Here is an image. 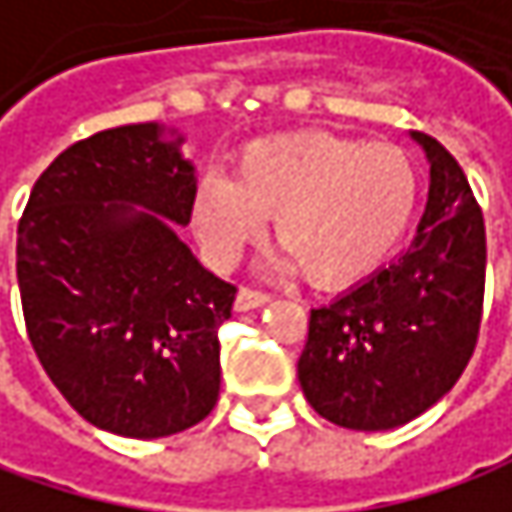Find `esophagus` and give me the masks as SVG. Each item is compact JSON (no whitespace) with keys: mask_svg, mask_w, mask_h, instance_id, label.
<instances>
[{"mask_svg":"<svg viewBox=\"0 0 512 512\" xmlns=\"http://www.w3.org/2000/svg\"><path fill=\"white\" fill-rule=\"evenodd\" d=\"M264 303H270V294L267 291H258V288H239V294H236V312L258 309Z\"/></svg>","mask_w":512,"mask_h":512,"instance_id":"esophagus-1","label":"esophagus"}]
</instances>
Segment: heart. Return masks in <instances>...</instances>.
Instances as JSON below:
<instances>
[{
	"label": "heart",
	"mask_w": 512,
	"mask_h": 512,
	"mask_svg": "<svg viewBox=\"0 0 512 512\" xmlns=\"http://www.w3.org/2000/svg\"><path fill=\"white\" fill-rule=\"evenodd\" d=\"M420 203V170L405 146L330 131L261 137L236 155L233 179L206 176L191 224L218 264H233L273 215L282 270L339 291L375 276L405 239Z\"/></svg>",
	"instance_id": "1"
}]
</instances>
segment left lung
<instances>
[{
  "instance_id": "left-lung-1",
  "label": "left lung",
  "mask_w": 512,
  "mask_h": 512,
  "mask_svg": "<svg viewBox=\"0 0 512 512\" xmlns=\"http://www.w3.org/2000/svg\"><path fill=\"white\" fill-rule=\"evenodd\" d=\"M432 164L426 212L396 264L312 309L297 375L330 423L384 432L429 411L474 357L486 291V224L459 161L414 131Z\"/></svg>"
}]
</instances>
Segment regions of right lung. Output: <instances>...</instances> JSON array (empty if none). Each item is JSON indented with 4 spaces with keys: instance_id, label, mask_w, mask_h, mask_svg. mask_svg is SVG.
<instances>
[{
    "instance_id": "obj_1",
    "label": "right lung",
    "mask_w": 512,
    "mask_h": 512,
    "mask_svg": "<svg viewBox=\"0 0 512 512\" xmlns=\"http://www.w3.org/2000/svg\"><path fill=\"white\" fill-rule=\"evenodd\" d=\"M176 143L155 122L71 143L17 224L23 321L47 378L125 438H167L215 408L218 327L236 300L169 224L191 221L194 197Z\"/></svg>"
}]
</instances>
